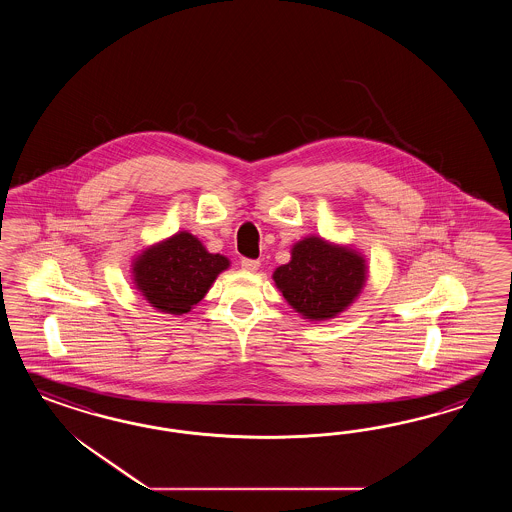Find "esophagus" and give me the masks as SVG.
Wrapping results in <instances>:
<instances>
[{"label":"esophagus","mask_w":512,"mask_h":512,"mask_svg":"<svg viewBox=\"0 0 512 512\" xmlns=\"http://www.w3.org/2000/svg\"><path fill=\"white\" fill-rule=\"evenodd\" d=\"M240 266H242V270H246V272H255V270H259L261 263L255 261V259H242Z\"/></svg>","instance_id":"1"}]
</instances>
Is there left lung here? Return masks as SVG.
Masks as SVG:
<instances>
[{"label": "left lung", "instance_id": "8db88e82", "mask_svg": "<svg viewBox=\"0 0 512 512\" xmlns=\"http://www.w3.org/2000/svg\"><path fill=\"white\" fill-rule=\"evenodd\" d=\"M285 300L304 319H332L360 295L366 283V261L355 249L308 236L291 249V261L274 272Z\"/></svg>", "mask_w": 512, "mask_h": 512}]
</instances>
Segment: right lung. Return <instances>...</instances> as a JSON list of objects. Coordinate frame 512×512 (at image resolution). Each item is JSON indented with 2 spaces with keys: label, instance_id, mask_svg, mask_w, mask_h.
I'll return each mask as SVG.
<instances>
[{
  "label": "right lung",
  "instance_id": "obj_1",
  "mask_svg": "<svg viewBox=\"0 0 512 512\" xmlns=\"http://www.w3.org/2000/svg\"><path fill=\"white\" fill-rule=\"evenodd\" d=\"M229 259L208 253L193 234L176 233L140 253L133 263V279L155 310L182 315L199 304Z\"/></svg>",
  "mask_w": 512,
  "mask_h": 512
}]
</instances>
